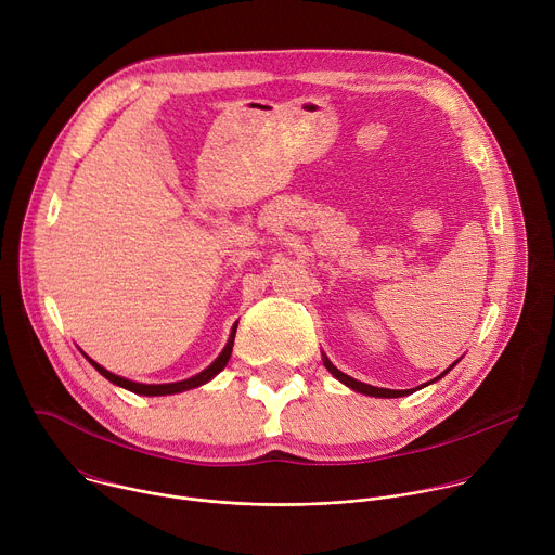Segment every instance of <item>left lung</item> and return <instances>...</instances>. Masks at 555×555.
<instances>
[{"label":"left lung","mask_w":555,"mask_h":555,"mask_svg":"<svg viewBox=\"0 0 555 555\" xmlns=\"http://www.w3.org/2000/svg\"><path fill=\"white\" fill-rule=\"evenodd\" d=\"M461 360V358H459ZM456 360V362H459ZM456 362H452L443 373H439L435 379H430V382H426V384H422V386H417V388H406V390H392V388H379V386H371V384H364V382H358V379H353V377H349L347 373H343L340 369H336L334 364H332V360L323 353V364L327 366V371L338 379V382H343L345 386H349V388H353L356 392H362V395H371V398H404V395H411V392H415V390H420V388H424V386H428V384H433V382H437V379H441L448 371H452L454 366H456Z\"/></svg>","instance_id":"obj_1"}]
</instances>
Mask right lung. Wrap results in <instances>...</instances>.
<instances>
[{
    "label": "right lung",
    "mask_w": 555,
    "mask_h": 555,
    "mask_svg": "<svg viewBox=\"0 0 555 555\" xmlns=\"http://www.w3.org/2000/svg\"><path fill=\"white\" fill-rule=\"evenodd\" d=\"M236 325H240V321H236L234 325H232V330H230V336H228V343H225V347H223V351L215 358V362L210 364V366H206L204 371H199L197 375H193V377H186V379H180V382H169V384H142V382H133V379H127V377H122V375H116V373H112V371H107L105 366H101L99 362H94L90 356H86L83 351V356H86V360L103 375V377H107L112 384H116V386H120V388H127V390H131V392H135V395H146V398H160V395H176V392H184V390H191V388H197V386H202V384H206V382H210L219 371H223L225 369V364H228V360H230V353H232V345H234V334H236Z\"/></svg>",
    "instance_id": "right-lung-1"
}]
</instances>
